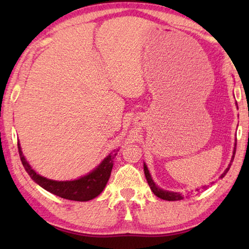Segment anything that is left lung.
<instances>
[{"label":"left lung","instance_id":"obj_1","mask_svg":"<svg viewBox=\"0 0 249 249\" xmlns=\"http://www.w3.org/2000/svg\"><path fill=\"white\" fill-rule=\"evenodd\" d=\"M236 105H237V104H236ZM235 141H236V140H235ZM235 151H236V142L234 143V147H233V152H232V157H231L230 163L228 165V167H227L226 170L223 172V174H221V176H220V178H223L226 176V174H227V172L229 171V169H230V167H231V162L233 161V160H234ZM143 169H144V176H145V178H146V181H147V183H149V186H150V188H151L152 192L154 193V195H155V196H157L158 198L163 199V200H167V201H178V200H182V199H184V195H183V194H181V193L169 192V190H165V189H162V188H160V187H158L157 185L155 184V182L153 181L152 176L150 174L149 169H147V167H146L145 163H143ZM202 188H203V189H205V186H203ZM196 190H197V192H199L200 189H198V188H197Z\"/></svg>","mask_w":249,"mask_h":249}]
</instances>
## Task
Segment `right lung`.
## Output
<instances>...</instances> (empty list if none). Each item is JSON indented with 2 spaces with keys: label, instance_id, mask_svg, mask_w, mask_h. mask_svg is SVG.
I'll return each mask as SVG.
<instances>
[{
  "label": "right lung",
  "instance_id": "right-lung-1",
  "mask_svg": "<svg viewBox=\"0 0 249 249\" xmlns=\"http://www.w3.org/2000/svg\"><path fill=\"white\" fill-rule=\"evenodd\" d=\"M18 150L20 160L22 161L25 171L29 173L31 178L36 184H38L47 192L59 196L61 198L72 201H81V202L96 198L103 192L110 178L114 158L119 152V150L111 152L96 168H94L91 172H89L86 176L80 177L77 179H72V181H55V179L41 177L40 174L36 173L32 169L30 163L25 160L19 142Z\"/></svg>",
  "mask_w": 249,
  "mask_h": 249
}]
</instances>
